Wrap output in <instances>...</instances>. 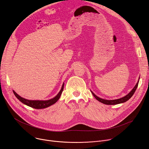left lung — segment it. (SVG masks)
<instances>
[{
  "label": "left lung",
  "instance_id": "8db88e82",
  "mask_svg": "<svg viewBox=\"0 0 149 149\" xmlns=\"http://www.w3.org/2000/svg\"><path fill=\"white\" fill-rule=\"evenodd\" d=\"M138 83H139V81H138L136 83V84L135 86V87L133 88L132 90L131 91L130 93H129L127 95H126L125 96L122 97V98H120V99H117V100H103V99H101L100 97H97L96 95H95L92 92V94L94 96V97L96 99V100L98 101L101 102V103H103L104 104H106V105H116V104H121V103H123L127 101H128L130 99L132 96V95L134 94L136 89L138 87Z\"/></svg>",
  "mask_w": 149,
  "mask_h": 149
}]
</instances>
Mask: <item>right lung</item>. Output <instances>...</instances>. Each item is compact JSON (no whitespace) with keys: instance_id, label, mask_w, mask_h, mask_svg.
Here are the masks:
<instances>
[{"instance_id":"obj_1","label":"right lung","mask_w":149,"mask_h":149,"mask_svg":"<svg viewBox=\"0 0 149 149\" xmlns=\"http://www.w3.org/2000/svg\"><path fill=\"white\" fill-rule=\"evenodd\" d=\"M63 86H64V84H63L61 91L59 92V93L54 97L52 99V100H47V101L28 100H26V99H24L21 96H19L14 91H13V92H14V94L15 95V96L17 97L18 100L19 101H21L22 103H23L24 104H26V105H27L29 107H31L35 108V109H42V108H47V107H48L49 106L52 105L53 104H55L58 100V99L60 98L61 95L63 92Z\"/></svg>"}]
</instances>
